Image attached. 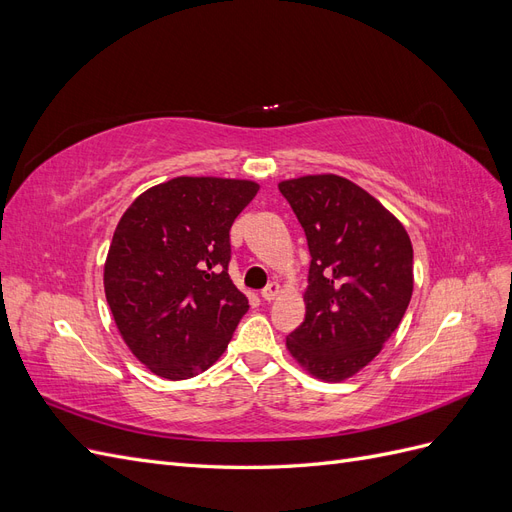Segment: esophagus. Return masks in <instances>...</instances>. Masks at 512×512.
I'll return each mask as SVG.
<instances>
[{
  "instance_id": "obj_1",
  "label": "esophagus",
  "mask_w": 512,
  "mask_h": 512,
  "mask_svg": "<svg viewBox=\"0 0 512 512\" xmlns=\"http://www.w3.org/2000/svg\"><path fill=\"white\" fill-rule=\"evenodd\" d=\"M277 294H280V284H277V282H271L265 290L260 292V297L265 299V301H273V299L277 297Z\"/></svg>"
}]
</instances>
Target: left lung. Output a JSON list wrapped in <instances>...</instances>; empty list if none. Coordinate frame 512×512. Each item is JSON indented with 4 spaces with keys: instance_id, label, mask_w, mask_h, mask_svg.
<instances>
[{
    "instance_id": "obj_1",
    "label": "left lung",
    "mask_w": 512,
    "mask_h": 512,
    "mask_svg": "<svg viewBox=\"0 0 512 512\" xmlns=\"http://www.w3.org/2000/svg\"><path fill=\"white\" fill-rule=\"evenodd\" d=\"M305 230V320L286 337L292 359L324 382H342L376 359L404 318L412 243L382 203L339 175L280 183Z\"/></svg>"
}]
</instances>
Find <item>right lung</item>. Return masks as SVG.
<instances>
[{
	"label": "right lung",
	"instance_id": "1",
	"mask_svg": "<svg viewBox=\"0 0 512 512\" xmlns=\"http://www.w3.org/2000/svg\"><path fill=\"white\" fill-rule=\"evenodd\" d=\"M258 188L247 179L175 177L121 215L104 292L123 342L156 376L185 380L211 367L250 309L228 275L230 226Z\"/></svg>",
	"mask_w": 512,
	"mask_h": 512
}]
</instances>
